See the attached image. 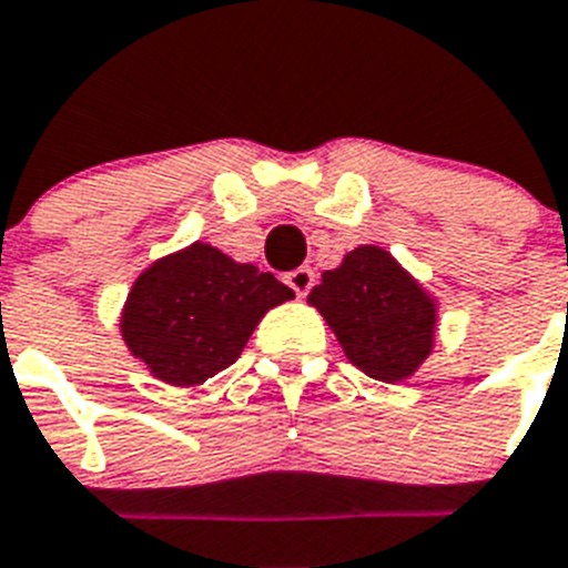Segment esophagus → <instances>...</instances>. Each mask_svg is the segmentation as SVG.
<instances>
[{
	"label": "esophagus",
	"mask_w": 568,
	"mask_h": 568,
	"mask_svg": "<svg viewBox=\"0 0 568 568\" xmlns=\"http://www.w3.org/2000/svg\"><path fill=\"white\" fill-rule=\"evenodd\" d=\"M285 283L292 285L294 294H300V297H303V294L312 292L314 271L306 268V265H300V268H294V271H288V274H285Z\"/></svg>",
	"instance_id": "esophagus-1"
}]
</instances>
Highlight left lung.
<instances>
[{"instance_id":"8db88e82","label":"left lung","mask_w":568,"mask_h":568,"mask_svg":"<svg viewBox=\"0 0 568 568\" xmlns=\"http://www.w3.org/2000/svg\"><path fill=\"white\" fill-rule=\"evenodd\" d=\"M308 303L369 378L404 381L430 355L436 306L384 247L349 251L341 268L326 271L314 285Z\"/></svg>"}]
</instances>
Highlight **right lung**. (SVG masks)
Here are the masks:
<instances>
[{"instance_id":"add662e5","label":"right lung","mask_w":568,"mask_h":568,"mask_svg":"<svg viewBox=\"0 0 568 568\" xmlns=\"http://www.w3.org/2000/svg\"><path fill=\"white\" fill-rule=\"evenodd\" d=\"M292 297V288L268 271L195 242L138 276L121 332L155 378L195 387L227 369L262 314Z\"/></svg>"}]
</instances>
